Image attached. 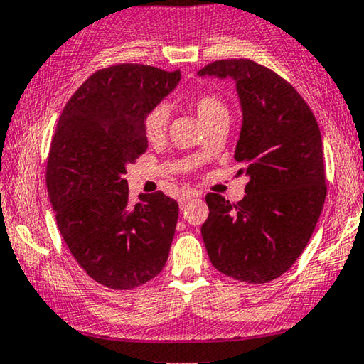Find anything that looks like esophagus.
Returning a JSON list of instances; mask_svg holds the SVG:
<instances>
[{
	"instance_id": "obj_1",
	"label": "esophagus",
	"mask_w": 364,
	"mask_h": 364,
	"mask_svg": "<svg viewBox=\"0 0 364 364\" xmlns=\"http://www.w3.org/2000/svg\"><path fill=\"white\" fill-rule=\"evenodd\" d=\"M195 196H196V195L193 193V191H185V193H183L181 196H179V207L185 208V207H186V203L190 202V200H193Z\"/></svg>"
}]
</instances>
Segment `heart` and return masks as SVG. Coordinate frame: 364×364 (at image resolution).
I'll return each mask as SVG.
<instances>
[{"instance_id":"heart-1","label":"heart","mask_w":364,"mask_h":364,"mask_svg":"<svg viewBox=\"0 0 364 364\" xmlns=\"http://www.w3.org/2000/svg\"><path fill=\"white\" fill-rule=\"evenodd\" d=\"M191 107L196 112L203 127H210V124L219 123V121H228L229 123V109L225 102L214 94H198L191 99ZM169 112L164 106H154L152 109L147 111L144 116V133L150 141H157L164 136L166 129H168Z\"/></svg>"}]
</instances>
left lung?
Returning <instances> with one entry per match:
<instances>
[{
	"instance_id": "1",
	"label": "left lung",
	"mask_w": 364,
	"mask_h": 364,
	"mask_svg": "<svg viewBox=\"0 0 364 364\" xmlns=\"http://www.w3.org/2000/svg\"><path fill=\"white\" fill-rule=\"evenodd\" d=\"M200 77H231L243 124L235 159L250 178L245 198L231 203L208 193L202 237L219 272L265 284L281 277L303 253L318 223L327 185L321 133L298 90L252 60H219Z\"/></svg>"
}]
</instances>
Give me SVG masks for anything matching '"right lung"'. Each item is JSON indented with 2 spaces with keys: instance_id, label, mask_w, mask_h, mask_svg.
Segmentation results:
<instances>
[{
  "instance_id": "obj_1",
  "label": "right lung",
  "mask_w": 364,
  "mask_h": 364,
  "mask_svg": "<svg viewBox=\"0 0 364 364\" xmlns=\"http://www.w3.org/2000/svg\"><path fill=\"white\" fill-rule=\"evenodd\" d=\"M181 73L123 63L90 75L63 109L46 166L49 202L78 265L111 289H133L164 269L178 202L162 191L128 202L127 166L147 150L144 116Z\"/></svg>"
}]
</instances>
